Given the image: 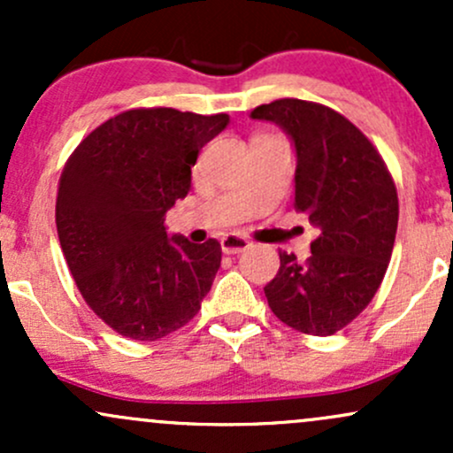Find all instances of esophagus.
Segmentation results:
<instances>
[{
    "label": "esophagus",
    "mask_w": 453,
    "mask_h": 453,
    "mask_svg": "<svg viewBox=\"0 0 453 453\" xmlns=\"http://www.w3.org/2000/svg\"><path fill=\"white\" fill-rule=\"evenodd\" d=\"M249 247H251V242L244 236H238V234H227V236L221 238L223 253H242Z\"/></svg>",
    "instance_id": "1"
}]
</instances>
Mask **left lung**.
Here are the masks:
<instances>
[{"label":"left lung","instance_id":"left-lung-1","mask_svg":"<svg viewBox=\"0 0 453 453\" xmlns=\"http://www.w3.org/2000/svg\"><path fill=\"white\" fill-rule=\"evenodd\" d=\"M292 138L296 149V211L319 236L311 257L279 251L277 277L264 288L283 324L330 336L366 309L392 257L398 196L372 142L332 108L315 102L274 100L251 111Z\"/></svg>","mask_w":453,"mask_h":453}]
</instances>
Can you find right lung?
<instances>
[{"mask_svg": "<svg viewBox=\"0 0 453 453\" xmlns=\"http://www.w3.org/2000/svg\"><path fill=\"white\" fill-rule=\"evenodd\" d=\"M227 123L223 112L136 108L93 129L67 159L55 211L61 249L85 303L121 336L164 339L211 292L221 244L168 236L164 217Z\"/></svg>", "mask_w": 453, "mask_h": 453, "instance_id": "obj_1", "label": "right lung"}]
</instances>
